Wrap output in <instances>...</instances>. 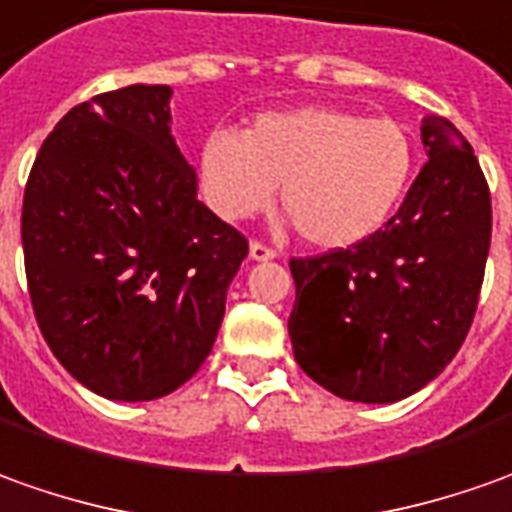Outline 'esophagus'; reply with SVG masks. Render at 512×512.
Segmentation results:
<instances>
[{
  "instance_id": "obj_1",
  "label": "esophagus",
  "mask_w": 512,
  "mask_h": 512,
  "mask_svg": "<svg viewBox=\"0 0 512 512\" xmlns=\"http://www.w3.org/2000/svg\"><path fill=\"white\" fill-rule=\"evenodd\" d=\"M250 259L253 262H270V259H276V250L267 248L262 242H250Z\"/></svg>"
}]
</instances>
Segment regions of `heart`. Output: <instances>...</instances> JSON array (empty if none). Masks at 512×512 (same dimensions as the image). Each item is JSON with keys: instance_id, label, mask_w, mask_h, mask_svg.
I'll return each mask as SVG.
<instances>
[{"instance_id": "obj_1", "label": "heart", "mask_w": 512, "mask_h": 512, "mask_svg": "<svg viewBox=\"0 0 512 512\" xmlns=\"http://www.w3.org/2000/svg\"><path fill=\"white\" fill-rule=\"evenodd\" d=\"M414 143L406 126L335 106L267 112L245 135L216 129L200 152L205 200L225 219L281 205L315 248H352L377 233L406 197Z\"/></svg>"}]
</instances>
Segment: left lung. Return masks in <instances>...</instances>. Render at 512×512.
Listing matches in <instances>:
<instances>
[{
  "label": "left lung",
  "mask_w": 512,
  "mask_h": 512,
  "mask_svg": "<svg viewBox=\"0 0 512 512\" xmlns=\"http://www.w3.org/2000/svg\"><path fill=\"white\" fill-rule=\"evenodd\" d=\"M420 137L428 163L386 228L290 262L298 366L352 403H397L440 375L485 279L490 191L479 160L440 115H425Z\"/></svg>",
  "instance_id": "left-lung-1"
}]
</instances>
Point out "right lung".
<instances>
[{
  "label": "right lung",
  "mask_w": 512,
  "mask_h": 512,
  "mask_svg": "<svg viewBox=\"0 0 512 512\" xmlns=\"http://www.w3.org/2000/svg\"><path fill=\"white\" fill-rule=\"evenodd\" d=\"M171 87L72 106L22 205L27 290L58 363L106 400H157L211 355L248 239L197 200Z\"/></svg>",
  "instance_id": "1"
}]
</instances>
